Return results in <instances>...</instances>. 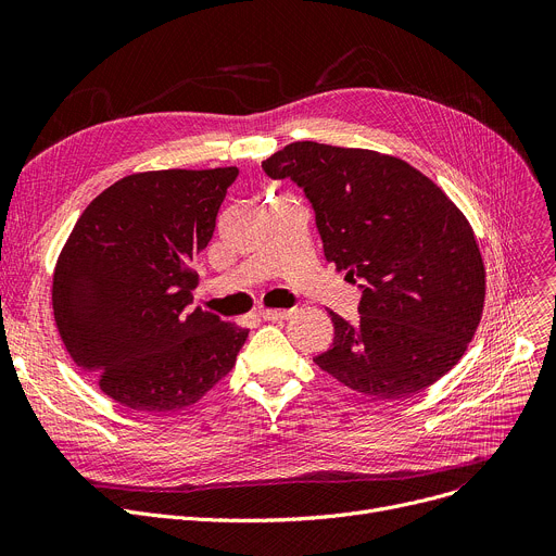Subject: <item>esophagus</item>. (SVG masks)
I'll return each instance as SVG.
<instances>
[{"instance_id": "34e87169", "label": "esophagus", "mask_w": 556, "mask_h": 556, "mask_svg": "<svg viewBox=\"0 0 556 556\" xmlns=\"http://www.w3.org/2000/svg\"><path fill=\"white\" fill-rule=\"evenodd\" d=\"M293 311H277V308H263L258 311L261 319H268V323H279V319H288Z\"/></svg>"}]
</instances>
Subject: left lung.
Returning <instances> with one entry per match:
<instances>
[{
    "label": "left lung",
    "instance_id": "left-lung-1",
    "mask_svg": "<svg viewBox=\"0 0 556 556\" xmlns=\"http://www.w3.org/2000/svg\"><path fill=\"white\" fill-rule=\"evenodd\" d=\"M261 166L304 189L327 261L361 279V319L329 311L333 344L315 365L381 399L440 381L484 306L480 248L448 195L399 157L317 141L288 143Z\"/></svg>",
    "mask_w": 556,
    "mask_h": 556
}]
</instances>
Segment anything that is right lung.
Wrapping results in <instances>:
<instances>
[{
  "instance_id": "add662e5",
  "label": "right lung",
  "mask_w": 556,
  "mask_h": 556,
  "mask_svg": "<svg viewBox=\"0 0 556 556\" xmlns=\"http://www.w3.org/2000/svg\"><path fill=\"white\" fill-rule=\"evenodd\" d=\"M239 168L135 173L99 193L53 273L55 327L116 403L175 413L237 363L248 329L191 308L193 258L212 241Z\"/></svg>"
}]
</instances>
